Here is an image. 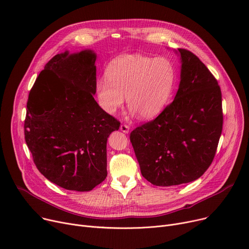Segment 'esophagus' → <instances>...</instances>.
<instances>
[{
    "mask_svg": "<svg viewBox=\"0 0 249 249\" xmlns=\"http://www.w3.org/2000/svg\"><path fill=\"white\" fill-rule=\"evenodd\" d=\"M120 129H121V131H122L123 133H128L129 130H130V127H129V125L122 124V125L120 126Z\"/></svg>",
    "mask_w": 249,
    "mask_h": 249,
    "instance_id": "1",
    "label": "esophagus"
}]
</instances>
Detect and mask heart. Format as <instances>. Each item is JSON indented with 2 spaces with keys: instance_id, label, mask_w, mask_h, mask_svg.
Wrapping results in <instances>:
<instances>
[{
  "instance_id": "heart-1",
  "label": "heart",
  "mask_w": 249,
  "mask_h": 249,
  "mask_svg": "<svg viewBox=\"0 0 249 249\" xmlns=\"http://www.w3.org/2000/svg\"><path fill=\"white\" fill-rule=\"evenodd\" d=\"M176 82L175 65L168 58L124 54L108 64L106 76L99 78L96 90L101 107L108 114L119 110L126 97L133 114L150 119L165 108Z\"/></svg>"
}]
</instances>
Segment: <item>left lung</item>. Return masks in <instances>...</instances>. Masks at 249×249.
<instances>
[{
	"label": "left lung",
	"mask_w": 249,
	"mask_h": 249,
	"mask_svg": "<svg viewBox=\"0 0 249 249\" xmlns=\"http://www.w3.org/2000/svg\"><path fill=\"white\" fill-rule=\"evenodd\" d=\"M176 52L181 68L175 100L130 134L143 178L160 187L202 177L214 160L223 126L217 80L193 52Z\"/></svg>",
	"instance_id": "1"
}]
</instances>
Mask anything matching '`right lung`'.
Segmentation results:
<instances>
[{"label": "right lung", "instance_id": "1", "mask_svg": "<svg viewBox=\"0 0 249 249\" xmlns=\"http://www.w3.org/2000/svg\"><path fill=\"white\" fill-rule=\"evenodd\" d=\"M93 50L52 57L30 90L24 123L33 161L48 180L88 192L107 177V139L120 122L94 99Z\"/></svg>", "mask_w": 249, "mask_h": 249}]
</instances>
